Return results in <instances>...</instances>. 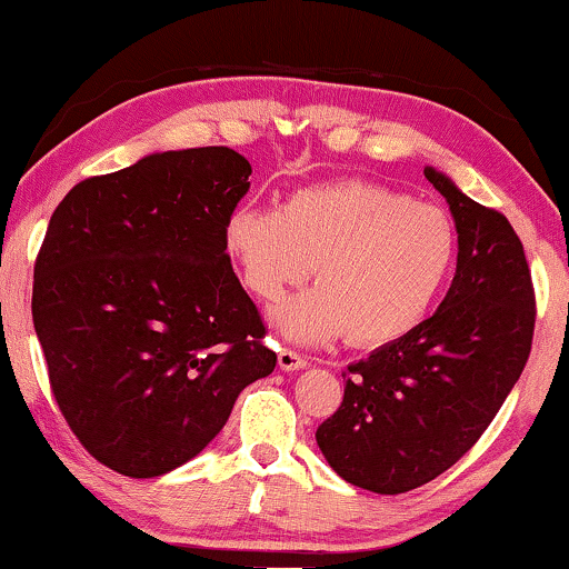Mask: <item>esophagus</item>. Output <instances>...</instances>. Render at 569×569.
Masks as SVG:
<instances>
[{"instance_id":"esophagus-1","label":"esophagus","mask_w":569,"mask_h":569,"mask_svg":"<svg viewBox=\"0 0 569 569\" xmlns=\"http://www.w3.org/2000/svg\"><path fill=\"white\" fill-rule=\"evenodd\" d=\"M308 365V360L306 357H302L298 349H292V347H282L279 349V368L282 370H300V368H306Z\"/></svg>"}]
</instances>
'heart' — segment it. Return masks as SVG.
I'll use <instances>...</instances> for the list:
<instances>
[{
    "instance_id": "1",
    "label": "heart",
    "mask_w": 569,
    "mask_h": 569,
    "mask_svg": "<svg viewBox=\"0 0 569 569\" xmlns=\"http://www.w3.org/2000/svg\"><path fill=\"white\" fill-rule=\"evenodd\" d=\"M224 248L256 300L318 284L274 310L295 339L349 331L360 347L391 345L430 316L458 259L453 217L372 181L290 193L279 209L243 204L224 222Z\"/></svg>"
}]
</instances>
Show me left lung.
Instances as JSON below:
<instances>
[{"instance_id": "obj_1", "label": "left lung", "mask_w": 569, "mask_h": 569, "mask_svg": "<svg viewBox=\"0 0 569 569\" xmlns=\"http://www.w3.org/2000/svg\"><path fill=\"white\" fill-rule=\"evenodd\" d=\"M458 230L453 284L415 331L349 365L345 399L316 440L349 485L401 495L448 471L481 438L531 355L536 295L508 217L425 168Z\"/></svg>"}]
</instances>
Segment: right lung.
Wrapping results in <instances>:
<instances>
[{"instance_id":"1","label":"right lung","mask_w":569,"mask_h":569,"mask_svg":"<svg viewBox=\"0 0 569 569\" xmlns=\"http://www.w3.org/2000/svg\"><path fill=\"white\" fill-rule=\"evenodd\" d=\"M248 176L230 147L170 150L84 178L53 209L33 326L69 430L123 477L191 461L274 370L224 248Z\"/></svg>"}]
</instances>
